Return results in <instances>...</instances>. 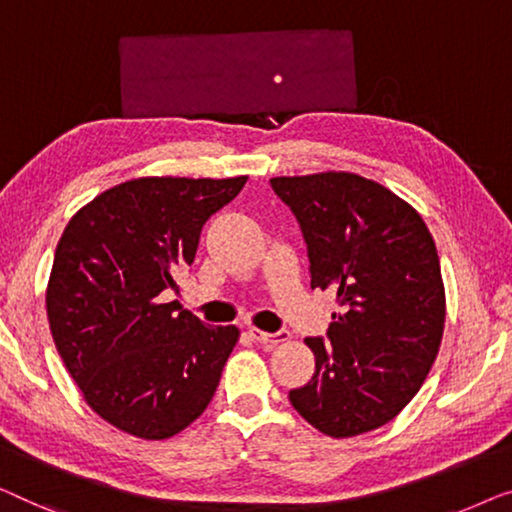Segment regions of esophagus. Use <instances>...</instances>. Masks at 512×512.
I'll return each instance as SVG.
<instances>
[{
	"label": "esophagus",
	"instance_id": "esophagus-1",
	"mask_svg": "<svg viewBox=\"0 0 512 512\" xmlns=\"http://www.w3.org/2000/svg\"><path fill=\"white\" fill-rule=\"evenodd\" d=\"M248 334L253 336L257 343H262L264 348H276L278 343H285L287 338H290V331H287V329H280V331H273V334H269V331H262V329L253 327L248 331Z\"/></svg>",
	"mask_w": 512,
	"mask_h": 512
}]
</instances>
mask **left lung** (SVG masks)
<instances>
[{"instance_id":"1","label":"left lung","mask_w":512,"mask_h":512,"mask_svg":"<svg viewBox=\"0 0 512 512\" xmlns=\"http://www.w3.org/2000/svg\"><path fill=\"white\" fill-rule=\"evenodd\" d=\"M311 259V287L329 290L327 341L306 338L315 373L290 401L331 438L394 420L441 348L445 287L436 243L408 201L348 171L271 178Z\"/></svg>"}]
</instances>
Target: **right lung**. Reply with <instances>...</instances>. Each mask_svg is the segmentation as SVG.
<instances>
[{
	"label": "right lung",
	"mask_w": 512,
	"mask_h": 512,
	"mask_svg": "<svg viewBox=\"0 0 512 512\" xmlns=\"http://www.w3.org/2000/svg\"><path fill=\"white\" fill-rule=\"evenodd\" d=\"M246 181L134 178L64 229L46 290L50 334L88 406L120 431L162 441L211 403L239 329L208 327L162 294L178 290L201 227Z\"/></svg>",
	"instance_id": "right-lung-1"
}]
</instances>
